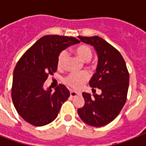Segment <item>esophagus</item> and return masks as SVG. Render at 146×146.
Instances as JSON below:
<instances>
[{"label":"esophagus","mask_w":146,"mask_h":146,"mask_svg":"<svg viewBox=\"0 0 146 146\" xmlns=\"http://www.w3.org/2000/svg\"><path fill=\"white\" fill-rule=\"evenodd\" d=\"M78 95H80V93H78L76 92L70 91V97H76V96H77Z\"/></svg>","instance_id":"1"}]
</instances>
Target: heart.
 <instances>
[{"mask_svg": "<svg viewBox=\"0 0 146 146\" xmlns=\"http://www.w3.org/2000/svg\"><path fill=\"white\" fill-rule=\"evenodd\" d=\"M76 53L80 59L85 62H88L92 57V50L86 44H82L76 49ZM67 57L66 50H62L57 57V66L62 67ZM89 76L86 72L81 73H71L64 80V82L67 86L73 89H80L83 86L85 82L89 80Z\"/></svg>", "mask_w": 146, "mask_h": 146, "instance_id": "1", "label": "heart"}]
</instances>
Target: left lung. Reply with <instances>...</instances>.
Instances as JSON below:
<instances>
[{
  "label": "left lung",
  "instance_id": "obj_1",
  "mask_svg": "<svg viewBox=\"0 0 146 146\" xmlns=\"http://www.w3.org/2000/svg\"><path fill=\"white\" fill-rule=\"evenodd\" d=\"M80 41L91 44L98 57L96 73L89 86L102 90L101 95L83 92L85 104L78 109L80 117L88 125L99 127L113 121L127 101L129 75L120 53L108 42L98 36H78ZM94 93V92H93Z\"/></svg>",
  "mask_w": 146,
  "mask_h": 146
}]
</instances>
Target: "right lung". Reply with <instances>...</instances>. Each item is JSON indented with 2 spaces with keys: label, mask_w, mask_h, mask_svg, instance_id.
Returning a JSON list of instances; mask_svg holds the SVG:
<instances>
[{
  "label": "right lung",
  "mask_w": 146,
  "mask_h": 146,
  "mask_svg": "<svg viewBox=\"0 0 146 146\" xmlns=\"http://www.w3.org/2000/svg\"><path fill=\"white\" fill-rule=\"evenodd\" d=\"M80 43L76 38L44 35L38 40L17 62L13 71L11 96L13 105L26 122L35 127L51 123L62 104L70 97L65 86L52 92L43 88L48 75L57 71V57L62 50Z\"/></svg>",
  "instance_id": "add662e5"
}]
</instances>
